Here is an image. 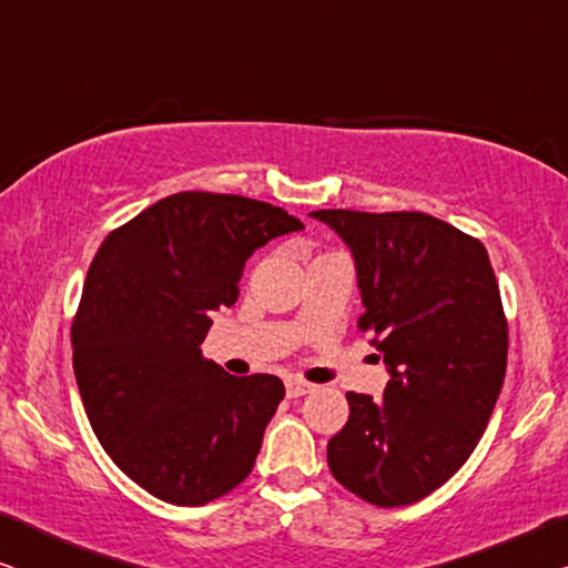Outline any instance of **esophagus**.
Here are the masks:
<instances>
[{"label": "esophagus", "instance_id": "34e87169", "mask_svg": "<svg viewBox=\"0 0 568 568\" xmlns=\"http://www.w3.org/2000/svg\"><path fill=\"white\" fill-rule=\"evenodd\" d=\"M313 390H315V385L305 383V379H300V377L286 379V395H290V398H302V395H307Z\"/></svg>", "mask_w": 568, "mask_h": 568}]
</instances>
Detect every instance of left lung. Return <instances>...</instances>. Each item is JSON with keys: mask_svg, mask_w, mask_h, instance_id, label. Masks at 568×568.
Listing matches in <instances>:
<instances>
[{"mask_svg": "<svg viewBox=\"0 0 568 568\" xmlns=\"http://www.w3.org/2000/svg\"><path fill=\"white\" fill-rule=\"evenodd\" d=\"M352 251L364 313L387 367L383 398L346 393L328 442L333 478L377 507L414 504L476 449L507 372V317L486 247L422 212L321 209Z\"/></svg>", "mask_w": 568, "mask_h": 568, "instance_id": "8db88e82", "label": "left lung"}]
</instances>
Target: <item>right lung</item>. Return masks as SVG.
<instances>
[{
	"mask_svg": "<svg viewBox=\"0 0 568 568\" xmlns=\"http://www.w3.org/2000/svg\"><path fill=\"white\" fill-rule=\"evenodd\" d=\"M302 227L266 201L183 191L113 230L90 263L77 387L111 460L158 499L201 507L253 470L282 379L232 377L201 344L237 302L245 261Z\"/></svg>",
	"mask_w": 568,
	"mask_h": 568,
	"instance_id": "1",
	"label": "right lung"
}]
</instances>
